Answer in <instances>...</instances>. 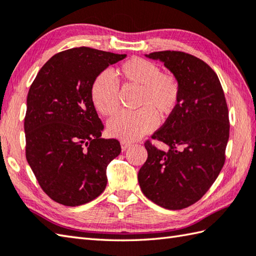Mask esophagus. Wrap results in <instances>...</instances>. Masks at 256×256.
Returning <instances> with one entry per match:
<instances>
[{
	"label": "esophagus",
	"instance_id": "34e87169",
	"mask_svg": "<svg viewBox=\"0 0 256 256\" xmlns=\"http://www.w3.org/2000/svg\"><path fill=\"white\" fill-rule=\"evenodd\" d=\"M130 146H131V143H128V142H124V140H122V142H121V148H122V150H125L126 148H128Z\"/></svg>",
	"mask_w": 256,
	"mask_h": 256
}]
</instances>
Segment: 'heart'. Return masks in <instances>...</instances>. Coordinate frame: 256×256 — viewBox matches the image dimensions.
I'll return each mask as SVG.
<instances>
[{"label":"heart","instance_id":"1","mask_svg":"<svg viewBox=\"0 0 256 256\" xmlns=\"http://www.w3.org/2000/svg\"><path fill=\"white\" fill-rule=\"evenodd\" d=\"M116 74L124 84L138 89L136 106L140 108L113 116L108 123V133L124 142H132L153 131L157 116L165 120L175 111L180 100V82L176 76L162 72L156 64L140 57L123 62ZM90 96L101 116H111L116 112L118 86L108 72H100L92 81Z\"/></svg>","mask_w":256,"mask_h":256}]
</instances>
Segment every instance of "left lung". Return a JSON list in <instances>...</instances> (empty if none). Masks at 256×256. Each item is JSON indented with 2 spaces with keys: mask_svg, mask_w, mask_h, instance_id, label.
I'll use <instances>...</instances> for the list:
<instances>
[{
  "mask_svg": "<svg viewBox=\"0 0 256 256\" xmlns=\"http://www.w3.org/2000/svg\"><path fill=\"white\" fill-rule=\"evenodd\" d=\"M145 56L164 62L180 82L182 94L175 111L152 135L170 150L146 140L148 160L138 172V184L156 204L180 210L202 198L224 165L229 110L218 76L204 60L175 50Z\"/></svg>",
  "mask_w": 256,
  "mask_h": 256,
  "instance_id": "left-lung-1",
  "label": "left lung"
}]
</instances>
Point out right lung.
Returning a JSON list of instances; mask_svg holds the SVG:
<instances>
[{
  "mask_svg": "<svg viewBox=\"0 0 256 256\" xmlns=\"http://www.w3.org/2000/svg\"><path fill=\"white\" fill-rule=\"evenodd\" d=\"M126 55L78 47L54 55L27 94L26 160L44 192L76 206L100 196L106 167L121 153L116 138H101L103 124L92 104L91 84Z\"/></svg>",
  "mask_w": 256,
  "mask_h": 256,
  "instance_id": "obj_1",
  "label": "right lung"
}]
</instances>
